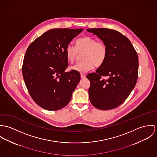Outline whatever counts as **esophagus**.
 <instances>
[{
	"mask_svg": "<svg viewBox=\"0 0 157 157\" xmlns=\"http://www.w3.org/2000/svg\"><path fill=\"white\" fill-rule=\"evenodd\" d=\"M81 77L82 79H84V78H85L86 77V75H84V74H81Z\"/></svg>",
	"mask_w": 157,
	"mask_h": 157,
	"instance_id": "obj_1",
	"label": "esophagus"
}]
</instances>
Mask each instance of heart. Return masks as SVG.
<instances>
[{
    "label": "heart",
    "mask_w": 157,
    "mask_h": 157,
    "mask_svg": "<svg viewBox=\"0 0 157 157\" xmlns=\"http://www.w3.org/2000/svg\"><path fill=\"white\" fill-rule=\"evenodd\" d=\"M108 52V47L105 43L90 36L78 38L75 46L69 44L65 51L67 59L70 63L76 59L79 53H83L81 56L83 61L70 67L71 70L81 73H87L94 66H102L107 58Z\"/></svg>",
    "instance_id": "obj_1"
}]
</instances>
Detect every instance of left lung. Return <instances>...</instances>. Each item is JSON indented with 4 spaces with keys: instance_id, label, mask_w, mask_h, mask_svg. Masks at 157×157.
Returning a JSON list of instances; mask_svg holds the SVG:
<instances>
[{
    "instance_id": "1",
    "label": "left lung",
    "mask_w": 157,
    "mask_h": 157,
    "mask_svg": "<svg viewBox=\"0 0 157 157\" xmlns=\"http://www.w3.org/2000/svg\"><path fill=\"white\" fill-rule=\"evenodd\" d=\"M108 47L104 64L87 78L90 102L101 110L114 109L123 104L136 86L139 73L138 55L129 40L121 33L107 28L88 29ZM108 76L105 80L103 78Z\"/></svg>"
}]
</instances>
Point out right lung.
<instances>
[{
    "label": "right lung",
    "instance_id": "add662e5",
    "mask_svg": "<svg viewBox=\"0 0 157 157\" xmlns=\"http://www.w3.org/2000/svg\"><path fill=\"white\" fill-rule=\"evenodd\" d=\"M83 29H52L31 43L24 57L22 74L35 103L49 110L60 109L69 103L80 81L79 72L68 67L66 48Z\"/></svg>",
    "mask_w": 157,
    "mask_h": 157
}]
</instances>
